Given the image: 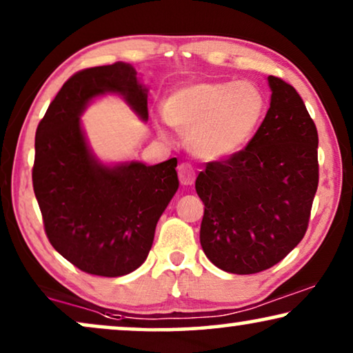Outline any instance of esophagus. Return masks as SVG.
Segmentation results:
<instances>
[{
    "instance_id": "1",
    "label": "esophagus",
    "mask_w": 353,
    "mask_h": 353,
    "mask_svg": "<svg viewBox=\"0 0 353 353\" xmlns=\"http://www.w3.org/2000/svg\"><path fill=\"white\" fill-rule=\"evenodd\" d=\"M178 178H180V183L185 186H191L196 180V172L192 168L191 163L188 162H181L178 165Z\"/></svg>"
}]
</instances>
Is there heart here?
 I'll use <instances>...</instances> for the list:
<instances>
[{"instance_id":"1","label":"heart","mask_w":353,"mask_h":353,"mask_svg":"<svg viewBox=\"0 0 353 353\" xmlns=\"http://www.w3.org/2000/svg\"><path fill=\"white\" fill-rule=\"evenodd\" d=\"M267 110L262 90L250 81H207L168 98L167 120L202 159H223L243 149Z\"/></svg>"}]
</instances>
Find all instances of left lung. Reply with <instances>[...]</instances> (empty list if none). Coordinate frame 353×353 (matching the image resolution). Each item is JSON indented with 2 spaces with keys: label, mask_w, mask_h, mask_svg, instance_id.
<instances>
[{
  "label": "left lung",
  "mask_w": 353,
  "mask_h": 353,
  "mask_svg": "<svg viewBox=\"0 0 353 353\" xmlns=\"http://www.w3.org/2000/svg\"><path fill=\"white\" fill-rule=\"evenodd\" d=\"M268 83L272 103L248 146L196 178L202 250L228 273L281 262L305 234L318 188L315 122L292 85L273 75Z\"/></svg>",
  "instance_id": "obj_1"
}]
</instances>
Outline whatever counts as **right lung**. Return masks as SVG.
I'll use <instances>...</instances> for the list:
<instances>
[{"mask_svg": "<svg viewBox=\"0 0 353 353\" xmlns=\"http://www.w3.org/2000/svg\"><path fill=\"white\" fill-rule=\"evenodd\" d=\"M117 93L148 120V90L125 62L77 72L52 99L35 134L33 191L52 248L81 272L115 278L146 260L162 212L178 190L176 159L105 167L91 156L80 114Z\"/></svg>", "mask_w": 353, "mask_h": 353, "instance_id": "right-lung-1", "label": "right lung"}]
</instances>
